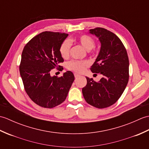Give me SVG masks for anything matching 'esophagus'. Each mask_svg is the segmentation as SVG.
Returning a JSON list of instances; mask_svg holds the SVG:
<instances>
[{
  "mask_svg": "<svg viewBox=\"0 0 149 149\" xmlns=\"http://www.w3.org/2000/svg\"><path fill=\"white\" fill-rule=\"evenodd\" d=\"M74 76H75V78H77L78 77L80 76V75L78 74H76V73H75V74H74Z\"/></svg>",
  "mask_w": 149,
  "mask_h": 149,
  "instance_id": "34e87169",
  "label": "esophagus"
}]
</instances>
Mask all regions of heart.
<instances>
[{
    "instance_id": "1",
    "label": "heart",
    "mask_w": 149,
    "mask_h": 149,
    "mask_svg": "<svg viewBox=\"0 0 149 149\" xmlns=\"http://www.w3.org/2000/svg\"><path fill=\"white\" fill-rule=\"evenodd\" d=\"M74 40L83 47V48L89 51L92 49L95 42L91 36L87 34H82L75 38ZM71 47V42L68 40H65L61 43L59 47L60 55L63 58H68L70 54V49ZM89 65V63L86 61H77V60H72L66 64V68L76 72H83L85 68Z\"/></svg>"
}]
</instances>
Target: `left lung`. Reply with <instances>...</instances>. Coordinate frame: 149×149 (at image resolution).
<instances>
[{"instance_id":"left-lung-1","label":"left lung","mask_w":149,"mask_h":149,"mask_svg":"<svg viewBox=\"0 0 149 149\" xmlns=\"http://www.w3.org/2000/svg\"><path fill=\"white\" fill-rule=\"evenodd\" d=\"M101 43L99 55L91 66L93 73L102 74L99 82L86 77L82 92L86 102L102 109L115 104L121 97L129 81V58L124 45L116 34L106 29L90 30Z\"/></svg>"}]
</instances>
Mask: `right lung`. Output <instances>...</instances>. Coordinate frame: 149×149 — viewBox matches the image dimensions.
Wrapping results in <instances>:
<instances>
[{
  "label": "right lung",
  "instance_id": "obj_1",
  "mask_svg": "<svg viewBox=\"0 0 149 149\" xmlns=\"http://www.w3.org/2000/svg\"><path fill=\"white\" fill-rule=\"evenodd\" d=\"M68 34L45 31L33 38L24 47L19 69L28 96L41 107L52 108L66 99L74 81L70 71L61 77L51 76L50 71L64 61L59 47Z\"/></svg>",
  "mask_w": 149,
  "mask_h": 149
}]
</instances>
